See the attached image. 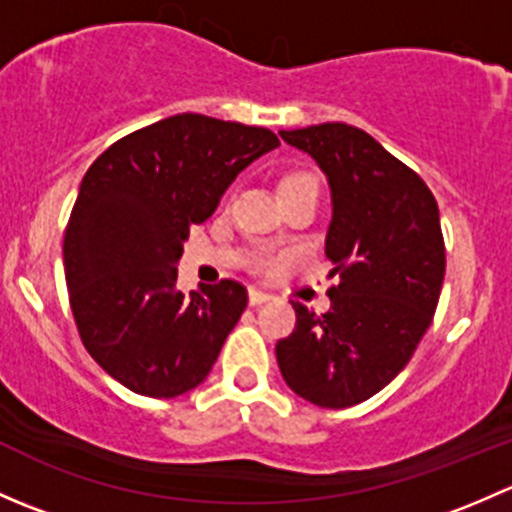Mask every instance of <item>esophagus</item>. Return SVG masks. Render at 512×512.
Instances as JSON below:
<instances>
[{
	"label": "esophagus",
	"instance_id": "obj_1",
	"mask_svg": "<svg viewBox=\"0 0 512 512\" xmlns=\"http://www.w3.org/2000/svg\"><path fill=\"white\" fill-rule=\"evenodd\" d=\"M247 299H250V307H260V304L270 302L272 294L262 292V289H250V294H247Z\"/></svg>",
	"mask_w": 512,
	"mask_h": 512
}]
</instances>
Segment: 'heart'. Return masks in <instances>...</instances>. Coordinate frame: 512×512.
I'll return each instance as SVG.
<instances>
[{
  "mask_svg": "<svg viewBox=\"0 0 512 512\" xmlns=\"http://www.w3.org/2000/svg\"><path fill=\"white\" fill-rule=\"evenodd\" d=\"M299 183H317V180H314L312 175L294 173V175H289V178L285 180V185H282V188H292V185H299Z\"/></svg>",
  "mask_w": 512,
  "mask_h": 512,
  "instance_id": "heart-1",
  "label": "heart"
}]
</instances>
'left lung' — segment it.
I'll list each match as a JSON object with an SVG mask.
<instances>
[{"instance_id":"8db88e82","label":"left lung","mask_w":512,"mask_h":512,"mask_svg":"<svg viewBox=\"0 0 512 512\" xmlns=\"http://www.w3.org/2000/svg\"><path fill=\"white\" fill-rule=\"evenodd\" d=\"M309 153L332 190L327 257L332 309L294 302L297 324L275 347L287 386L322 409L371 399L409 364L431 327L443 275L438 205L418 173L347 123L280 131Z\"/></svg>"}]
</instances>
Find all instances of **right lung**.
I'll list each match as a JSON object with an SVG mask.
<instances>
[{"mask_svg": "<svg viewBox=\"0 0 512 512\" xmlns=\"http://www.w3.org/2000/svg\"><path fill=\"white\" fill-rule=\"evenodd\" d=\"M277 146L267 128L178 113L128 133L86 170L64 232L66 287L86 352L118 384L173 399L210 374L247 289L223 280L183 294L175 265L190 225Z\"/></svg>", "mask_w": 512, "mask_h": 512, "instance_id": "1", "label": "right lung"}]
</instances>
